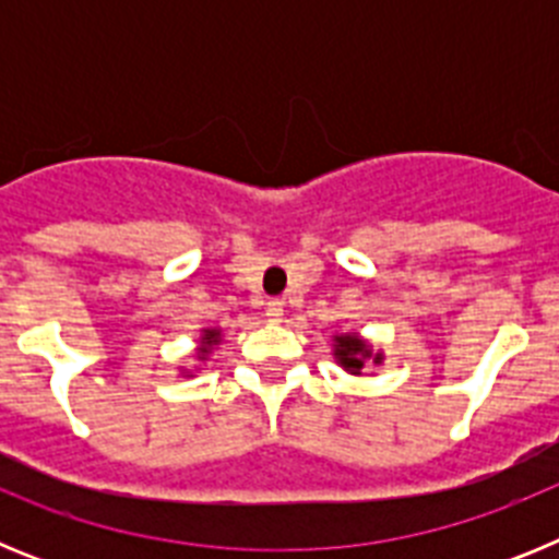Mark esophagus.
<instances>
[{
    "instance_id": "esophagus-1",
    "label": "esophagus",
    "mask_w": 559,
    "mask_h": 559,
    "mask_svg": "<svg viewBox=\"0 0 559 559\" xmlns=\"http://www.w3.org/2000/svg\"><path fill=\"white\" fill-rule=\"evenodd\" d=\"M283 308L285 302H280V299H269V302H265V316H269V322H283Z\"/></svg>"
}]
</instances>
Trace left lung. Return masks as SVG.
I'll return each mask as SVG.
<instances>
[{"mask_svg":"<svg viewBox=\"0 0 559 559\" xmlns=\"http://www.w3.org/2000/svg\"><path fill=\"white\" fill-rule=\"evenodd\" d=\"M333 355L335 364L341 369H347L349 374H360L367 367H380L383 364V353L372 349V344L367 338H360L358 333L333 335Z\"/></svg>","mask_w":559,"mask_h":559,"instance_id":"left-lung-1","label":"left lung"}]
</instances>
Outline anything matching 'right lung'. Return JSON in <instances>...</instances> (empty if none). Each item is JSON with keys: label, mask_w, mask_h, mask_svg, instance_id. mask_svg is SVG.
I'll list each match as a JSON object with an SVG mask.
<instances>
[{"label": "right lung", "mask_w": 559, "mask_h": 559, "mask_svg": "<svg viewBox=\"0 0 559 559\" xmlns=\"http://www.w3.org/2000/svg\"><path fill=\"white\" fill-rule=\"evenodd\" d=\"M218 344H221V330L218 328L201 330V341H199V347H195V355H199V360H206V355L218 347ZM181 372H185V369H181Z\"/></svg>", "instance_id": "add662e5"}]
</instances>
